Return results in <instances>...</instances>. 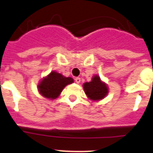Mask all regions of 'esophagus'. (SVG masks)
Wrapping results in <instances>:
<instances>
[{"label":"esophagus","instance_id":"34e87169","mask_svg":"<svg viewBox=\"0 0 153 153\" xmlns=\"http://www.w3.org/2000/svg\"><path fill=\"white\" fill-rule=\"evenodd\" d=\"M75 82H77V83H80V82H81V79L80 78H75Z\"/></svg>","mask_w":153,"mask_h":153}]
</instances>
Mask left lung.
<instances>
[{
    "mask_svg": "<svg viewBox=\"0 0 153 153\" xmlns=\"http://www.w3.org/2000/svg\"><path fill=\"white\" fill-rule=\"evenodd\" d=\"M84 92L88 99L92 101H98L103 100L108 93V88L105 82L100 79L99 75L95 74L90 82L82 84Z\"/></svg>",
    "mask_w": 153,
    "mask_h": 153,
    "instance_id": "1",
    "label": "left lung"
}]
</instances>
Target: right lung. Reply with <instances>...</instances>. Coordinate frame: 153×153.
I'll use <instances>...</instances> for the list:
<instances>
[{
	"label": "right lung",
	"mask_w": 153,
	"mask_h": 153,
	"mask_svg": "<svg viewBox=\"0 0 153 153\" xmlns=\"http://www.w3.org/2000/svg\"><path fill=\"white\" fill-rule=\"evenodd\" d=\"M73 82L74 79L71 77H65L53 71L42 79L38 83L37 88L42 97L48 100H55L59 97L65 86Z\"/></svg>",
	"instance_id": "obj_1"
}]
</instances>
